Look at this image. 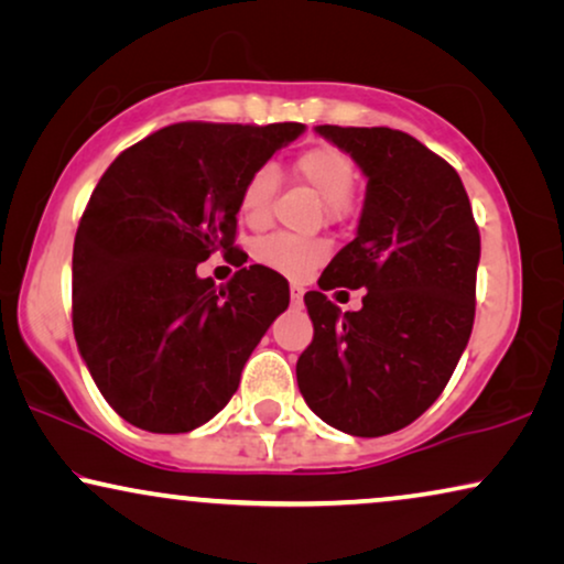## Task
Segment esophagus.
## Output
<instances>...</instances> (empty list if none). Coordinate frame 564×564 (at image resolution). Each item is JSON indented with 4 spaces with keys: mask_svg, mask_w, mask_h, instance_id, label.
<instances>
[{
    "mask_svg": "<svg viewBox=\"0 0 564 564\" xmlns=\"http://www.w3.org/2000/svg\"><path fill=\"white\" fill-rule=\"evenodd\" d=\"M304 304V289L291 286V306H302Z\"/></svg>",
    "mask_w": 564,
    "mask_h": 564,
    "instance_id": "34e87169",
    "label": "esophagus"
}]
</instances>
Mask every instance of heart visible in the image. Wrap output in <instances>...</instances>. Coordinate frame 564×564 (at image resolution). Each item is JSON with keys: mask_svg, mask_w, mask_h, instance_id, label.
Returning a JSON list of instances; mask_svg holds the SVG:
<instances>
[{"mask_svg": "<svg viewBox=\"0 0 564 564\" xmlns=\"http://www.w3.org/2000/svg\"><path fill=\"white\" fill-rule=\"evenodd\" d=\"M296 175L310 183L327 200V212L333 219L348 214V195L356 185V162L348 152L333 144H314L299 152L294 162ZM278 191L275 164H260L245 180L239 191V216L250 227H262L270 219V204ZM254 260L286 278H306L314 268L322 265L329 254L325 239H302L294 235H270L252 247Z\"/></svg>", "mask_w": 564, "mask_h": 564, "instance_id": "b5f03b06", "label": "heart"}]
</instances>
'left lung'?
Masks as SVG:
<instances>
[{
    "label": "left lung",
    "instance_id": "8db88e82",
    "mask_svg": "<svg viewBox=\"0 0 564 564\" xmlns=\"http://www.w3.org/2000/svg\"><path fill=\"white\" fill-rule=\"evenodd\" d=\"M364 175L358 235L304 296L314 337L296 364L302 397L337 431L377 438L438 400L475 325L479 229L462 177L446 160L384 129L317 126ZM335 288H366L343 315ZM343 294V291H340Z\"/></svg>",
    "mask_w": 564,
    "mask_h": 564
}]
</instances>
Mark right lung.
Segmentation results:
<instances>
[{"instance_id":"1","label":"right lung","mask_w":564,"mask_h":564,"mask_svg":"<svg viewBox=\"0 0 564 564\" xmlns=\"http://www.w3.org/2000/svg\"><path fill=\"white\" fill-rule=\"evenodd\" d=\"M304 123L185 120L116 156L74 237L72 325L97 389L149 433H187L237 392L242 369L289 306V281L242 268L245 180ZM214 251L240 265L216 290L194 268Z\"/></svg>"}]
</instances>
